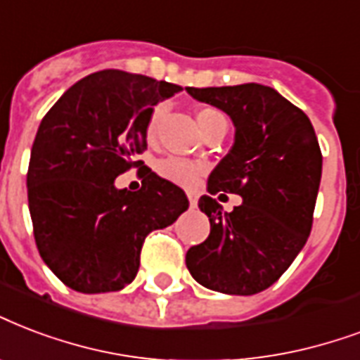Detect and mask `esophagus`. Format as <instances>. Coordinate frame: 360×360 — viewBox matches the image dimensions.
Masks as SVG:
<instances>
[{
	"mask_svg": "<svg viewBox=\"0 0 360 360\" xmlns=\"http://www.w3.org/2000/svg\"><path fill=\"white\" fill-rule=\"evenodd\" d=\"M186 196H188V204H191V207H196V204H198V198H196V192L188 191V192H186Z\"/></svg>",
	"mask_w": 360,
	"mask_h": 360,
	"instance_id": "34e87169",
	"label": "esophagus"
}]
</instances>
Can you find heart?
Wrapping results in <instances>:
<instances>
[{
	"mask_svg": "<svg viewBox=\"0 0 360 360\" xmlns=\"http://www.w3.org/2000/svg\"><path fill=\"white\" fill-rule=\"evenodd\" d=\"M166 111L168 107L166 103H158V105L153 109V113L149 117V122H147V137L149 139H155L156 134H158V128L162 124V119L166 117ZM217 120H224V117L217 109H211V107H205L198 113V124L200 130L205 131L213 122ZM156 172L158 175H162L164 179L172 181V183H177V185H194L196 181L200 179L202 175V166L196 164V162L186 160V158H179V156H168V158H162L158 164H156Z\"/></svg>",
	"mask_w": 360,
	"mask_h": 360,
	"instance_id": "obj_1",
	"label": "heart"
}]
</instances>
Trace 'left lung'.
I'll use <instances>...</instances> for the list:
<instances>
[{
  "instance_id": "left-lung-1",
  "label": "left lung",
  "mask_w": 360,
  "mask_h": 360,
  "mask_svg": "<svg viewBox=\"0 0 360 360\" xmlns=\"http://www.w3.org/2000/svg\"><path fill=\"white\" fill-rule=\"evenodd\" d=\"M186 92L234 122V145L211 172L207 191L243 200L226 213L215 198H200L211 232L186 251V268L205 289L257 295L283 276L308 241L323 169L319 141L306 113L264 84Z\"/></svg>"
}]
</instances>
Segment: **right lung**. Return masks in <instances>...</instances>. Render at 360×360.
I'll return each instance as SVG.
<instances>
[{
  "label": "right lung",
  "instance_id": "right-lung-1",
  "mask_svg": "<svg viewBox=\"0 0 360 360\" xmlns=\"http://www.w3.org/2000/svg\"><path fill=\"white\" fill-rule=\"evenodd\" d=\"M179 84L103 70L84 77L43 117L27 168V205L41 259L70 289H124L139 270L149 232L188 210L183 188L143 162L153 107ZM139 167L142 188L114 179Z\"/></svg>",
  "mask_w": 360,
  "mask_h": 360
}]
</instances>
